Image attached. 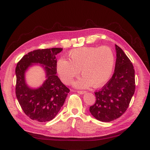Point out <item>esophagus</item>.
I'll list each match as a JSON object with an SVG mask.
<instances>
[{"mask_svg": "<svg viewBox=\"0 0 150 150\" xmlns=\"http://www.w3.org/2000/svg\"><path fill=\"white\" fill-rule=\"evenodd\" d=\"M77 93L80 94V95H83V94H85L86 93V91H77Z\"/></svg>", "mask_w": 150, "mask_h": 150, "instance_id": "1", "label": "esophagus"}]
</instances>
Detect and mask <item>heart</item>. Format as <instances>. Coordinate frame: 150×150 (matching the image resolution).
Listing matches in <instances>:
<instances>
[{
  "label": "heart",
  "instance_id": "1",
  "mask_svg": "<svg viewBox=\"0 0 150 150\" xmlns=\"http://www.w3.org/2000/svg\"><path fill=\"white\" fill-rule=\"evenodd\" d=\"M69 60L59 59L56 65L57 73L64 83L69 85L81 70L82 78L74 85L77 88L99 87L109 80L115 64L112 49L108 46L81 47L69 52Z\"/></svg>",
  "mask_w": 150,
  "mask_h": 150
}]
</instances>
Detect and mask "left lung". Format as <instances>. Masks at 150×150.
<instances>
[{
    "instance_id": "8db88e82",
    "label": "left lung",
    "mask_w": 150,
    "mask_h": 150,
    "mask_svg": "<svg viewBox=\"0 0 150 150\" xmlns=\"http://www.w3.org/2000/svg\"><path fill=\"white\" fill-rule=\"evenodd\" d=\"M114 73L101 90L96 91V103L90 111L95 119L110 122L118 119L128 108L135 89V70L131 61L120 47L115 45Z\"/></svg>"
}]
</instances>
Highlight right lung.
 I'll list each match as a JSON object with an SVG mask.
<instances>
[{"instance_id": "1", "label": "right lung", "mask_w": 150, "mask_h": 150, "mask_svg": "<svg viewBox=\"0 0 150 150\" xmlns=\"http://www.w3.org/2000/svg\"><path fill=\"white\" fill-rule=\"evenodd\" d=\"M62 48L38 49L25 55L15 69L16 96L21 109L31 119L44 122L53 119L62 107L70 91L57 74L56 55ZM33 63L44 68L47 80L40 87L31 88L25 81V72Z\"/></svg>"}]
</instances>
